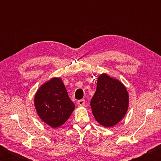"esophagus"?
<instances>
[{"label": "esophagus", "instance_id": "34e87169", "mask_svg": "<svg viewBox=\"0 0 161 161\" xmlns=\"http://www.w3.org/2000/svg\"><path fill=\"white\" fill-rule=\"evenodd\" d=\"M84 103H85V100L84 99H80L77 102V104L79 106H84Z\"/></svg>", "mask_w": 161, "mask_h": 161}]
</instances>
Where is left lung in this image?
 Listing matches in <instances>:
<instances>
[{"label": "left lung", "instance_id": "8db88e82", "mask_svg": "<svg viewBox=\"0 0 161 161\" xmlns=\"http://www.w3.org/2000/svg\"><path fill=\"white\" fill-rule=\"evenodd\" d=\"M90 105L95 119L103 126L112 127L126 114L129 94L121 81L103 74L98 78Z\"/></svg>", "mask_w": 161, "mask_h": 161}]
</instances>
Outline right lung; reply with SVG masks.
Returning a JSON list of instances; mask_svg holds the SVG:
<instances>
[{
    "label": "right lung",
    "mask_w": 161,
    "mask_h": 161,
    "mask_svg": "<svg viewBox=\"0 0 161 161\" xmlns=\"http://www.w3.org/2000/svg\"><path fill=\"white\" fill-rule=\"evenodd\" d=\"M34 103L40 118L53 128L64 124L75 109V103L59 78L42 84L35 94Z\"/></svg>",
    "instance_id": "1"
}]
</instances>
